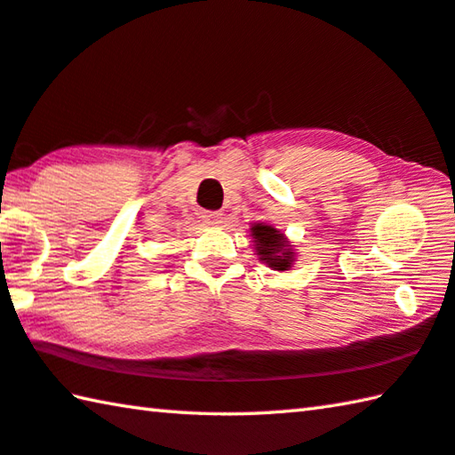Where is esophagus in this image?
<instances>
[{
	"instance_id": "34e87169",
	"label": "esophagus",
	"mask_w": 455,
	"mask_h": 455,
	"mask_svg": "<svg viewBox=\"0 0 455 455\" xmlns=\"http://www.w3.org/2000/svg\"><path fill=\"white\" fill-rule=\"evenodd\" d=\"M203 220L211 227H219V225H222V212L220 211H206V212H203Z\"/></svg>"
}]
</instances>
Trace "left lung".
Here are the masks:
<instances>
[{
    "instance_id": "left-lung-1",
    "label": "left lung",
    "mask_w": 455,
    "mask_h": 455,
    "mask_svg": "<svg viewBox=\"0 0 455 455\" xmlns=\"http://www.w3.org/2000/svg\"><path fill=\"white\" fill-rule=\"evenodd\" d=\"M249 233L252 236L254 252L260 262L278 272L292 268V264L296 262L294 244L288 241L283 230L275 228L268 222H252Z\"/></svg>"
}]
</instances>
